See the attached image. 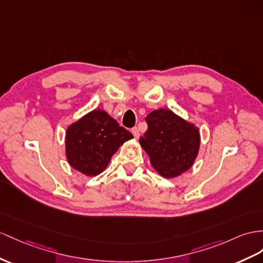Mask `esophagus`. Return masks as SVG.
I'll return each instance as SVG.
<instances>
[{
	"instance_id": "1",
	"label": "esophagus",
	"mask_w": 263,
	"mask_h": 263,
	"mask_svg": "<svg viewBox=\"0 0 263 263\" xmlns=\"http://www.w3.org/2000/svg\"><path fill=\"white\" fill-rule=\"evenodd\" d=\"M132 134H133V137L136 138V139H138L140 137V132H139V129H138L137 126L133 127V129H132Z\"/></svg>"
}]
</instances>
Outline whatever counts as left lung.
Wrapping results in <instances>:
<instances>
[{
	"label": "left lung",
	"mask_w": 263,
	"mask_h": 263,
	"mask_svg": "<svg viewBox=\"0 0 263 263\" xmlns=\"http://www.w3.org/2000/svg\"><path fill=\"white\" fill-rule=\"evenodd\" d=\"M145 121L147 130L140 143L154 169L164 178L178 177L189 170L200 146L198 127L165 109L147 114Z\"/></svg>",
	"instance_id": "left-lung-1"
}]
</instances>
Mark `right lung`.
<instances>
[{
	"mask_svg": "<svg viewBox=\"0 0 263 263\" xmlns=\"http://www.w3.org/2000/svg\"><path fill=\"white\" fill-rule=\"evenodd\" d=\"M132 138L105 111L93 110L67 129V161L76 170L94 177L105 169L120 145Z\"/></svg>",
	"mask_w": 263,
	"mask_h": 263,
	"instance_id": "1",
	"label": "right lung"
}]
</instances>
